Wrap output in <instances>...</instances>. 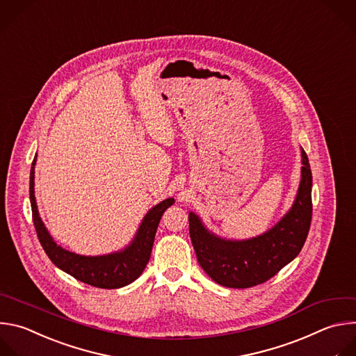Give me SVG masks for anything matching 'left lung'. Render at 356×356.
Instances as JSON below:
<instances>
[{
	"label": "left lung",
	"mask_w": 356,
	"mask_h": 356,
	"mask_svg": "<svg viewBox=\"0 0 356 356\" xmlns=\"http://www.w3.org/2000/svg\"><path fill=\"white\" fill-rule=\"evenodd\" d=\"M302 150L300 184L292 207L265 233L230 240L210 232L202 219L189 211V234L203 270L226 288L245 289L266 282L292 262L305 245L312 223V170Z\"/></svg>",
	"instance_id": "obj_1"
}]
</instances>
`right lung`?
<instances>
[{
	"label": "right lung",
	"mask_w": 356,
	"mask_h": 356,
	"mask_svg": "<svg viewBox=\"0 0 356 356\" xmlns=\"http://www.w3.org/2000/svg\"><path fill=\"white\" fill-rule=\"evenodd\" d=\"M36 159L38 156H35L31 168L29 197L36 234L50 261L58 269L95 288L119 289L130 285L143 273L152 255L156 232L163 213L175 202L174 197L164 199L146 213L136 236L124 248L105 255H80L58 245L40 219L35 197Z\"/></svg>",
	"instance_id": "right-lung-1"
}]
</instances>
